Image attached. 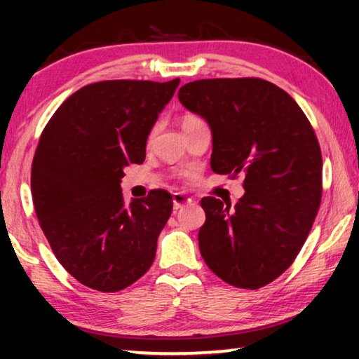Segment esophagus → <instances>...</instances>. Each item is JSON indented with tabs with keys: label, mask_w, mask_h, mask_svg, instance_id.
<instances>
[{
	"label": "esophagus",
	"mask_w": 359,
	"mask_h": 359,
	"mask_svg": "<svg viewBox=\"0 0 359 359\" xmlns=\"http://www.w3.org/2000/svg\"><path fill=\"white\" fill-rule=\"evenodd\" d=\"M186 204H191V199L188 198V196H184L183 193H175L173 194V208L176 210L181 209Z\"/></svg>",
	"instance_id": "obj_1"
}]
</instances>
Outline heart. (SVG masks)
Listing matches in <instances>:
<instances>
[{"mask_svg":"<svg viewBox=\"0 0 359 359\" xmlns=\"http://www.w3.org/2000/svg\"><path fill=\"white\" fill-rule=\"evenodd\" d=\"M201 119L198 116H194V114H184L183 116V119H181V129H184V127H189V126H193V124H196V122H199Z\"/></svg>","mask_w":359,"mask_h":359,"instance_id":"obj_1","label":"heart"}]
</instances>
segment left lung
Wrapping results in <instances>:
<instances>
[{"label":"left lung","mask_w":359,"mask_h":359,"mask_svg":"<svg viewBox=\"0 0 359 359\" xmlns=\"http://www.w3.org/2000/svg\"><path fill=\"white\" fill-rule=\"evenodd\" d=\"M178 97L210 127L214 173L245 178L233 210L210 196L201 201V255L235 287L266 286L291 266L318 212L322 154L316 132L286 91L259 78L191 81Z\"/></svg>","instance_id":"obj_1"}]
</instances>
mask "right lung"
<instances>
[{
    "label": "right lung",
    "mask_w": 359,
    "mask_h": 359,
    "mask_svg": "<svg viewBox=\"0 0 359 359\" xmlns=\"http://www.w3.org/2000/svg\"><path fill=\"white\" fill-rule=\"evenodd\" d=\"M178 85L180 78L91 83L63 101L42 132L34 208L58 262L88 287L122 291L154 263L173 199L155 189L126 205L121 180L126 166L144 163L151 127Z\"/></svg>",
    "instance_id": "1"
}]
</instances>
